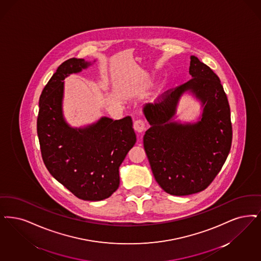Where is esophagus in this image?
<instances>
[{
  "instance_id": "34e87169",
  "label": "esophagus",
  "mask_w": 261,
  "mask_h": 261,
  "mask_svg": "<svg viewBox=\"0 0 261 261\" xmlns=\"http://www.w3.org/2000/svg\"><path fill=\"white\" fill-rule=\"evenodd\" d=\"M134 129H135L137 132H143L145 129H146V126H145V121L142 119V118H139L134 121Z\"/></svg>"
}]
</instances>
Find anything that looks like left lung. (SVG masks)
Instances as JSON below:
<instances>
[{
    "label": "left lung",
    "instance_id": "1",
    "mask_svg": "<svg viewBox=\"0 0 261 261\" xmlns=\"http://www.w3.org/2000/svg\"><path fill=\"white\" fill-rule=\"evenodd\" d=\"M189 73L192 79L168 89L144 111L150 124L144 147L152 174L163 190L177 196L208 188L232 144L229 103L219 76L195 56H190ZM188 89L204 105L201 120L186 126L171 123L178 98Z\"/></svg>",
    "mask_w": 261,
    "mask_h": 261
}]
</instances>
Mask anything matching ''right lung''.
Returning a JSON list of instances; mask_svg holds the SVG:
<instances>
[{
  "label": "right lung",
  "instance_id": "1",
  "mask_svg": "<svg viewBox=\"0 0 261 261\" xmlns=\"http://www.w3.org/2000/svg\"><path fill=\"white\" fill-rule=\"evenodd\" d=\"M84 59L63 62L42 90L37 132L48 172L77 198L100 201L119 187L118 168L136 143L130 116L103 117L85 129H72L62 116L63 80L86 68Z\"/></svg>",
  "mask_w": 261,
  "mask_h": 261
}]
</instances>
